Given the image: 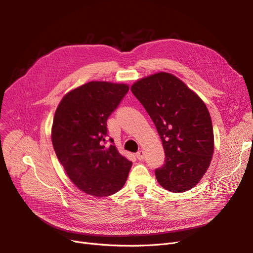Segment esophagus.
Returning a JSON list of instances; mask_svg holds the SVG:
<instances>
[{"instance_id": "34e87169", "label": "esophagus", "mask_w": 253, "mask_h": 253, "mask_svg": "<svg viewBox=\"0 0 253 253\" xmlns=\"http://www.w3.org/2000/svg\"><path fill=\"white\" fill-rule=\"evenodd\" d=\"M144 152L143 151H138L137 153H136V158L138 159V160H143V159H144Z\"/></svg>"}]
</instances>
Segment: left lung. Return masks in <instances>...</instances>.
Listing matches in <instances>:
<instances>
[{"label":"left lung","mask_w":253,"mask_h":253,"mask_svg":"<svg viewBox=\"0 0 253 253\" xmlns=\"http://www.w3.org/2000/svg\"><path fill=\"white\" fill-rule=\"evenodd\" d=\"M131 91L153 120L161 137L165 164L155 171L161 187L187 192L201 180L214 150L213 128L203 100L169 73L142 78Z\"/></svg>","instance_id":"8db88e82"}]
</instances>
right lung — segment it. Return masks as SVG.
Instances as JSON below:
<instances>
[{"mask_svg": "<svg viewBox=\"0 0 253 253\" xmlns=\"http://www.w3.org/2000/svg\"><path fill=\"white\" fill-rule=\"evenodd\" d=\"M128 90L126 84L92 81L66 93L56 109L53 148L70 179L88 195L111 196L127 180L132 162L105 144L106 121Z\"/></svg>", "mask_w": 253, "mask_h": 253, "instance_id": "right-lung-1", "label": "right lung"}]
</instances>
